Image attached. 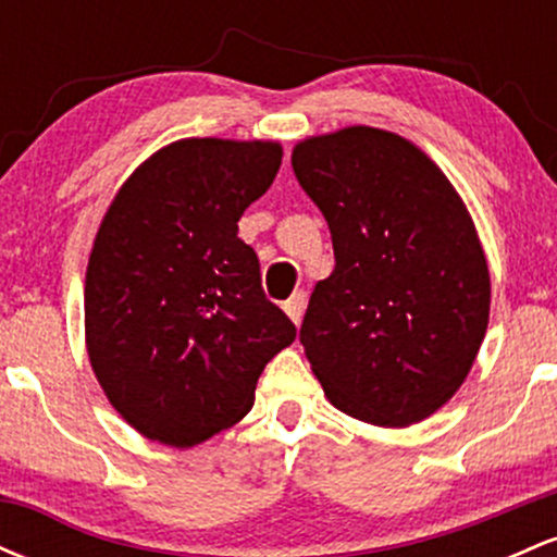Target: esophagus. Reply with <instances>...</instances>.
<instances>
[{"mask_svg":"<svg viewBox=\"0 0 557 557\" xmlns=\"http://www.w3.org/2000/svg\"><path fill=\"white\" fill-rule=\"evenodd\" d=\"M304 309H306V293H304V290L293 293V296L285 300V314L293 319V324H300V317H304Z\"/></svg>","mask_w":557,"mask_h":557,"instance_id":"obj_1","label":"esophagus"}]
</instances>
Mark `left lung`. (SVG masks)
Masks as SVG:
<instances>
[{"label":"left lung","instance_id":"1","mask_svg":"<svg viewBox=\"0 0 557 557\" xmlns=\"http://www.w3.org/2000/svg\"><path fill=\"white\" fill-rule=\"evenodd\" d=\"M293 172L330 225L300 343L348 417L408 426L469 376L490 322V270L463 198L417 144L350 125L304 138Z\"/></svg>","mask_w":557,"mask_h":557}]
</instances>
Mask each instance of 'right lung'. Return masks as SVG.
Listing matches in <instances>:
<instances>
[{
	"mask_svg": "<svg viewBox=\"0 0 557 557\" xmlns=\"http://www.w3.org/2000/svg\"><path fill=\"white\" fill-rule=\"evenodd\" d=\"M280 164L277 140H175L101 220L83 293L88 361L114 411L154 443L194 447L238 424L259 374L296 341L238 238Z\"/></svg>",
	"mask_w": 557,
	"mask_h": 557,
	"instance_id": "obj_1",
	"label": "right lung"
}]
</instances>
